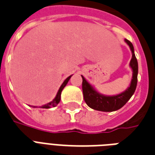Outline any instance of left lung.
<instances>
[{"label":"left lung","mask_w":155,"mask_h":155,"mask_svg":"<svg viewBox=\"0 0 155 155\" xmlns=\"http://www.w3.org/2000/svg\"><path fill=\"white\" fill-rule=\"evenodd\" d=\"M128 45L129 46L132 51L131 61H130V66L133 69V79L131 81V84L126 91L120 94L115 96H104L99 94L90 84L87 82L86 79L82 78V92H83L84 100L86 104L91 108L101 111H113L121 108L122 107L129 101L132 95L135 92L137 83V73H138V64L137 61L136 56L134 54V48L133 44L129 40L125 39Z\"/></svg>","instance_id":"left-lung-1"}]
</instances>
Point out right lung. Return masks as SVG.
<instances>
[{"instance_id": "1", "label": "right lung", "mask_w": 155, "mask_h": 155, "mask_svg": "<svg viewBox=\"0 0 155 155\" xmlns=\"http://www.w3.org/2000/svg\"><path fill=\"white\" fill-rule=\"evenodd\" d=\"M70 78H71V76H69V78H67L64 80V81L63 82V84L61 85V86L60 87V89H59V91H58V92H57V94H56V98H55V99H54L51 102H50V103H48V104H45L44 106L42 107L43 108H50V107H53L56 106V105L59 104V102L61 101V91H62V90L64 89V86H66V84L68 83V81H69V80L70 79Z\"/></svg>"}]
</instances>
